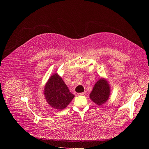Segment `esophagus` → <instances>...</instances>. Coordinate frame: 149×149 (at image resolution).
<instances>
[{"label":"esophagus","instance_id":"1","mask_svg":"<svg viewBox=\"0 0 149 149\" xmlns=\"http://www.w3.org/2000/svg\"><path fill=\"white\" fill-rule=\"evenodd\" d=\"M85 92H82V93H78V95H84L85 94Z\"/></svg>","mask_w":149,"mask_h":149}]
</instances>
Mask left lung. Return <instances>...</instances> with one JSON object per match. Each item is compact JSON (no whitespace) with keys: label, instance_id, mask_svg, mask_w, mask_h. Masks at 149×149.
Instances as JSON below:
<instances>
[{"label":"left lung","instance_id":"left-lung-1","mask_svg":"<svg viewBox=\"0 0 149 149\" xmlns=\"http://www.w3.org/2000/svg\"><path fill=\"white\" fill-rule=\"evenodd\" d=\"M110 86L106 79L101 78L94 85L89 95L90 99L97 105L101 106L108 100L110 95Z\"/></svg>","mask_w":149,"mask_h":149}]
</instances>
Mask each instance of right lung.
Here are the masks:
<instances>
[{
    "instance_id": "1",
    "label": "right lung",
    "mask_w": 149,
    "mask_h": 149,
    "mask_svg": "<svg viewBox=\"0 0 149 149\" xmlns=\"http://www.w3.org/2000/svg\"><path fill=\"white\" fill-rule=\"evenodd\" d=\"M44 95L47 103L58 110L65 108L74 97L57 73L52 75L48 80L45 86Z\"/></svg>"
}]
</instances>
